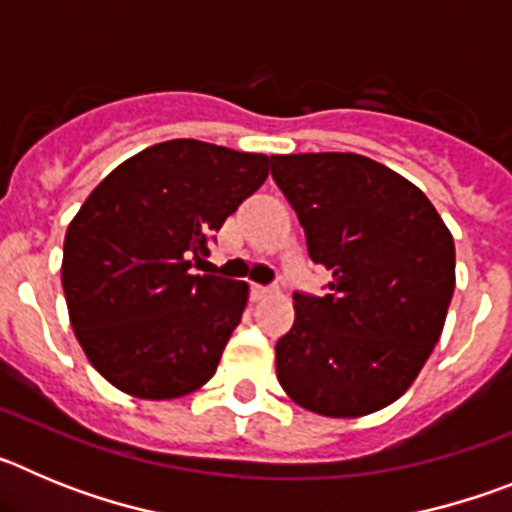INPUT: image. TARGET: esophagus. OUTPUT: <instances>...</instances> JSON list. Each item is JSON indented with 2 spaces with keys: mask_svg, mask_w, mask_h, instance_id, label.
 I'll return each instance as SVG.
<instances>
[{
  "mask_svg": "<svg viewBox=\"0 0 512 512\" xmlns=\"http://www.w3.org/2000/svg\"><path fill=\"white\" fill-rule=\"evenodd\" d=\"M248 292H251L253 302H259V300H264L266 295H271V289L264 287V284H251V287H248Z\"/></svg>",
  "mask_w": 512,
  "mask_h": 512,
  "instance_id": "esophagus-1",
  "label": "esophagus"
}]
</instances>
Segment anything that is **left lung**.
Returning a JSON list of instances; mask_svg holds the SVG:
<instances>
[{"instance_id": "8db88e82", "label": "left lung", "mask_w": 512, "mask_h": 512, "mask_svg": "<svg viewBox=\"0 0 512 512\" xmlns=\"http://www.w3.org/2000/svg\"><path fill=\"white\" fill-rule=\"evenodd\" d=\"M325 295L295 292V325L277 341V377L300 408L359 418L408 390L454 295V238L408 179L359 153L271 156Z\"/></svg>"}]
</instances>
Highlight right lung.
<instances>
[{"instance_id": "1", "label": "right lung", "mask_w": 512, "mask_h": 512, "mask_svg": "<svg viewBox=\"0 0 512 512\" xmlns=\"http://www.w3.org/2000/svg\"><path fill=\"white\" fill-rule=\"evenodd\" d=\"M269 176V156L179 138L117 166L63 241L69 318L92 366L143 400L194 392L215 374L248 284L194 274Z\"/></svg>"}]
</instances>
